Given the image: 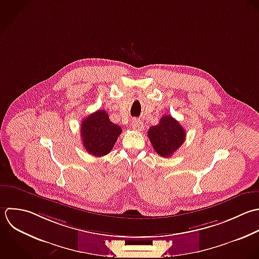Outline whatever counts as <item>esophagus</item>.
<instances>
[{
	"label": "esophagus",
	"instance_id": "1",
	"mask_svg": "<svg viewBox=\"0 0 259 259\" xmlns=\"http://www.w3.org/2000/svg\"><path fill=\"white\" fill-rule=\"evenodd\" d=\"M132 128H133V130H135V131H142V130H143V124H142V122H140L139 120L134 119V120L132 121Z\"/></svg>",
	"mask_w": 259,
	"mask_h": 259
}]
</instances>
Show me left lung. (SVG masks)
<instances>
[{"mask_svg":"<svg viewBox=\"0 0 259 259\" xmlns=\"http://www.w3.org/2000/svg\"><path fill=\"white\" fill-rule=\"evenodd\" d=\"M154 150L162 157H170L185 142L186 131L170 115H164L147 134Z\"/></svg>","mask_w":259,"mask_h":259,"instance_id":"obj_1","label":"left lung"}]
</instances>
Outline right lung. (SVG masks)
Segmentation results:
<instances>
[{
  "label": "right lung",
  "mask_w": 259,
  "mask_h": 259,
  "mask_svg": "<svg viewBox=\"0 0 259 259\" xmlns=\"http://www.w3.org/2000/svg\"><path fill=\"white\" fill-rule=\"evenodd\" d=\"M122 129L109 119L104 110H99L82 120L80 126V137L84 149L94 156H104L108 154Z\"/></svg>",
  "instance_id": "right-lung-1"
}]
</instances>
